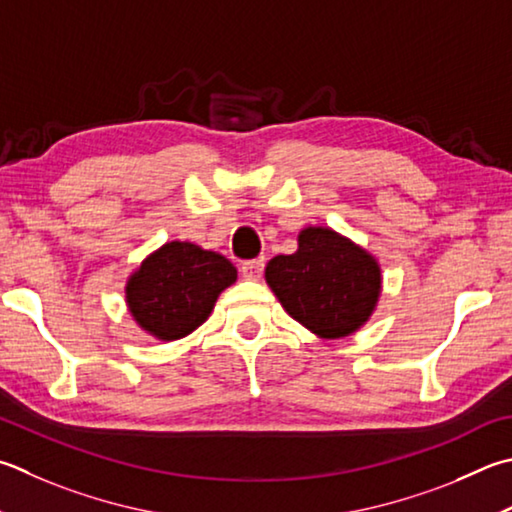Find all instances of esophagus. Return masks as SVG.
Masks as SVG:
<instances>
[{"label": "esophagus", "instance_id": "1", "mask_svg": "<svg viewBox=\"0 0 512 512\" xmlns=\"http://www.w3.org/2000/svg\"><path fill=\"white\" fill-rule=\"evenodd\" d=\"M264 273V262L262 259H250V262L241 264V275L246 277V280H259Z\"/></svg>", "mask_w": 512, "mask_h": 512}]
</instances>
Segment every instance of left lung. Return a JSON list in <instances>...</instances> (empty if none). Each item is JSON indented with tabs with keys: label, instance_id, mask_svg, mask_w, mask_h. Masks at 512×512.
Segmentation results:
<instances>
[{
	"label": "left lung",
	"instance_id": "obj_1",
	"mask_svg": "<svg viewBox=\"0 0 512 512\" xmlns=\"http://www.w3.org/2000/svg\"><path fill=\"white\" fill-rule=\"evenodd\" d=\"M284 311L318 338L356 333L376 311L383 273L376 257L340 232L309 226L297 235L293 255H277L266 266Z\"/></svg>",
	"mask_w": 512,
	"mask_h": 512
}]
</instances>
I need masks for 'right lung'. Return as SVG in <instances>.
<instances>
[{"instance_id":"obj_1","label":"right lung","mask_w":512,"mask_h":512,"mask_svg":"<svg viewBox=\"0 0 512 512\" xmlns=\"http://www.w3.org/2000/svg\"><path fill=\"white\" fill-rule=\"evenodd\" d=\"M235 280L237 268L224 255L192 241H167L127 277L125 302L145 333L172 342L201 327Z\"/></svg>"}]
</instances>
